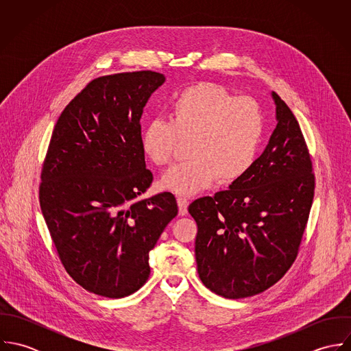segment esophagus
<instances>
[{
	"instance_id": "obj_1",
	"label": "esophagus",
	"mask_w": 351,
	"mask_h": 351,
	"mask_svg": "<svg viewBox=\"0 0 351 351\" xmlns=\"http://www.w3.org/2000/svg\"><path fill=\"white\" fill-rule=\"evenodd\" d=\"M177 204H178V213L181 216H185L188 213V205H189V201L186 200L185 197H178L177 199Z\"/></svg>"
}]
</instances>
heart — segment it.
I'll return each instance as SVG.
<instances>
[{
    "label": "heart",
    "instance_id": "heart-1",
    "mask_svg": "<svg viewBox=\"0 0 351 351\" xmlns=\"http://www.w3.org/2000/svg\"><path fill=\"white\" fill-rule=\"evenodd\" d=\"M265 119L256 101L237 97L224 86L199 82L170 102L169 121L152 120L142 134V147L156 166L171 162L181 142L189 160L169 169L160 188L191 196L213 185L242 180L256 160Z\"/></svg>",
    "mask_w": 351,
    "mask_h": 351
}]
</instances>
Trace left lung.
Instances as JSON below:
<instances>
[{
  "mask_svg": "<svg viewBox=\"0 0 351 351\" xmlns=\"http://www.w3.org/2000/svg\"><path fill=\"white\" fill-rule=\"evenodd\" d=\"M271 99L277 125L250 171L188 208L201 281L226 299L258 295L288 271L312 206L315 177L300 125L277 93Z\"/></svg>",
  "mask_w": 351,
  "mask_h": 351,
  "instance_id": "1",
  "label": "left lung"
}]
</instances>
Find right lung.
Instances as JSON below:
<instances>
[{
	"label": "right lung",
	"mask_w": 351,
	"mask_h": 351,
	"mask_svg": "<svg viewBox=\"0 0 351 351\" xmlns=\"http://www.w3.org/2000/svg\"><path fill=\"white\" fill-rule=\"evenodd\" d=\"M155 71L93 80L59 116L39 199L59 258L86 291L120 299L150 276L149 254L177 216L176 197L142 199L146 169L141 117L163 85Z\"/></svg>",
	"instance_id": "obj_1"
}]
</instances>
